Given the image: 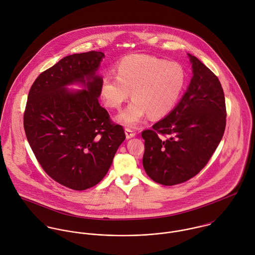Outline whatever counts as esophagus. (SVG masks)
Wrapping results in <instances>:
<instances>
[{
    "label": "esophagus",
    "instance_id": "1",
    "mask_svg": "<svg viewBox=\"0 0 255 255\" xmlns=\"http://www.w3.org/2000/svg\"><path fill=\"white\" fill-rule=\"evenodd\" d=\"M125 132H126V136H127L128 139H129V138L135 136V132H134L132 129H130V128H126V129H125Z\"/></svg>",
    "mask_w": 255,
    "mask_h": 255
}]
</instances>
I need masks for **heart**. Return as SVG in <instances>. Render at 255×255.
Here are the masks:
<instances>
[{"label":"heart","mask_w":255,"mask_h":255,"mask_svg":"<svg viewBox=\"0 0 255 255\" xmlns=\"http://www.w3.org/2000/svg\"><path fill=\"white\" fill-rule=\"evenodd\" d=\"M185 79V72L179 63L134 54L119 62L116 75L103 77L100 93L108 107L120 109L132 90L134 99L118 116V121L128 127H135L147 115L159 119L174 109Z\"/></svg>","instance_id":"b5f03b06"}]
</instances>
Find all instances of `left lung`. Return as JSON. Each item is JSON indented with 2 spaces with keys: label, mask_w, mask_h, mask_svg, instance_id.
<instances>
[{
  "label": "left lung",
  "mask_w": 255,
  "mask_h": 255,
  "mask_svg": "<svg viewBox=\"0 0 255 255\" xmlns=\"http://www.w3.org/2000/svg\"><path fill=\"white\" fill-rule=\"evenodd\" d=\"M193 76L179 104L145 129L143 168L163 185H175L196 176L208 163L226 128L225 95L218 77L188 54Z\"/></svg>",
  "instance_id": "1"
}]
</instances>
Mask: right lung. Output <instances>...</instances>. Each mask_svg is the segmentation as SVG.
<instances>
[{
  "mask_svg": "<svg viewBox=\"0 0 255 255\" xmlns=\"http://www.w3.org/2000/svg\"><path fill=\"white\" fill-rule=\"evenodd\" d=\"M104 54L90 51L67 56L40 73L23 114V127L37 161L54 181L74 190L101 182L126 139L100 106L102 77L96 75ZM79 82L85 90L71 93Z\"/></svg>",
  "mask_w": 255,
  "mask_h": 255,
  "instance_id": "right-lung-1",
  "label": "right lung"
}]
</instances>
